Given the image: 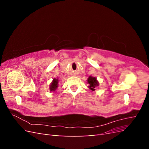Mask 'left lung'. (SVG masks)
Masks as SVG:
<instances>
[{"mask_svg": "<svg viewBox=\"0 0 149 149\" xmlns=\"http://www.w3.org/2000/svg\"><path fill=\"white\" fill-rule=\"evenodd\" d=\"M87 83L89 84L88 88L91 89V91H95V89L97 87L100 83L96 77H93L92 76H89L87 80Z\"/></svg>", "mask_w": 149, "mask_h": 149, "instance_id": "left-lung-1", "label": "left lung"}]
</instances>
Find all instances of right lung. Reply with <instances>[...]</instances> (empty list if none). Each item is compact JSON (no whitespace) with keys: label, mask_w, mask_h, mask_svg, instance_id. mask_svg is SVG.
I'll return each instance as SVG.
<instances>
[{"label":"right lung","mask_w":149,"mask_h":149,"mask_svg":"<svg viewBox=\"0 0 149 149\" xmlns=\"http://www.w3.org/2000/svg\"><path fill=\"white\" fill-rule=\"evenodd\" d=\"M58 83H59L58 78H53L52 83L49 85V91L55 93L57 88H58Z\"/></svg>","instance_id":"obj_1"}]
</instances>
